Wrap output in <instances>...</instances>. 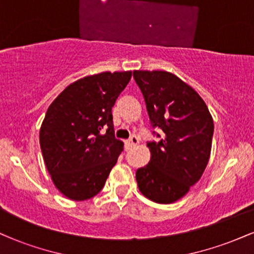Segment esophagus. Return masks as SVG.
Returning <instances> with one entry per match:
<instances>
[{
  "instance_id": "obj_1",
  "label": "esophagus",
  "mask_w": 254,
  "mask_h": 254,
  "mask_svg": "<svg viewBox=\"0 0 254 254\" xmlns=\"http://www.w3.org/2000/svg\"><path fill=\"white\" fill-rule=\"evenodd\" d=\"M138 143H139V141H138V138H137L136 136H132V137H131V138L129 139V141L125 142V144H127L129 148L136 147V145L138 144Z\"/></svg>"
}]
</instances>
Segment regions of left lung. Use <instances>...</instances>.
Returning <instances> with one entry per match:
<instances>
[{"instance_id": "left-lung-1", "label": "left lung", "mask_w": 254, "mask_h": 254, "mask_svg": "<svg viewBox=\"0 0 254 254\" xmlns=\"http://www.w3.org/2000/svg\"><path fill=\"white\" fill-rule=\"evenodd\" d=\"M133 78L143 94L151 127L164 132L159 142L147 143L150 161L136 171L137 185L153 202H177L208 165L214 121L196 90L172 72L135 70Z\"/></svg>"}]
</instances>
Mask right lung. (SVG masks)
Here are the masks:
<instances>
[{"label": "right lung", "mask_w": 254, "mask_h": 254, "mask_svg": "<svg viewBox=\"0 0 254 254\" xmlns=\"http://www.w3.org/2000/svg\"><path fill=\"white\" fill-rule=\"evenodd\" d=\"M131 71H105L69 84L46 111L40 148L52 182L71 200L104 188L124 143L115 137L112 107Z\"/></svg>", "instance_id": "1"}]
</instances>
